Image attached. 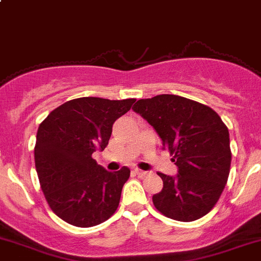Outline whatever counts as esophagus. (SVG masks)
Masks as SVG:
<instances>
[{"label": "esophagus", "mask_w": 261, "mask_h": 261, "mask_svg": "<svg viewBox=\"0 0 261 261\" xmlns=\"http://www.w3.org/2000/svg\"><path fill=\"white\" fill-rule=\"evenodd\" d=\"M135 173L138 175V177H141V178H143V177H146V175H147V172H143V170H141V169H135Z\"/></svg>", "instance_id": "esophagus-1"}]
</instances>
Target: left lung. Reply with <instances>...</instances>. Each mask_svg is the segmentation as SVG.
<instances>
[{"label": "left lung", "mask_w": 261, "mask_h": 261, "mask_svg": "<svg viewBox=\"0 0 261 261\" xmlns=\"http://www.w3.org/2000/svg\"><path fill=\"white\" fill-rule=\"evenodd\" d=\"M133 110L153 126L178 166L177 177L159 173L156 209L179 222L206 215L219 200L230 170L229 132L209 106L175 95L138 100Z\"/></svg>", "instance_id": "obj_1"}]
</instances>
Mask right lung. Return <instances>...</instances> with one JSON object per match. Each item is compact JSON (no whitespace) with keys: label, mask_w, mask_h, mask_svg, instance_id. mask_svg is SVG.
<instances>
[{"label":"right lung","mask_w":261,"mask_h":261,"mask_svg":"<svg viewBox=\"0 0 261 261\" xmlns=\"http://www.w3.org/2000/svg\"><path fill=\"white\" fill-rule=\"evenodd\" d=\"M135 98H74L48 114L37 132L34 160L41 188L52 212L64 222L93 227L116 212L130 170L108 172L92 153L105 150L114 121Z\"/></svg>","instance_id":"obj_1"}]
</instances>
